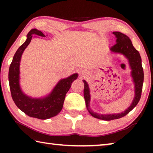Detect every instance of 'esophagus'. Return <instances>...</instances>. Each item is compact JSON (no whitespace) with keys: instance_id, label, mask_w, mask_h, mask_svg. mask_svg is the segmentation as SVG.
<instances>
[{"instance_id":"1","label":"esophagus","mask_w":153,"mask_h":153,"mask_svg":"<svg viewBox=\"0 0 153 153\" xmlns=\"http://www.w3.org/2000/svg\"><path fill=\"white\" fill-rule=\"evenodd\" d=\"M86 71H81L79 72V75L81 76H82V77H84V76H85L86 75Z\"/></svg>"}]
</instances>
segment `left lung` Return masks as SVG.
Wrapping results in <instances>:
<instances>
[{"label":"left lung","instance_id":"left-lung-1","mask_svg":"<svg viewBox=\"0 0 153 153\" xmlns=\"http://www.w3.org/2000/svg\"><path fill=\"white\" fill-rule=\"evenodd\" d=\"M113 33L117 37V41H116L117 43L115 45L111 46V50L113 52H115V53L123 54L129 59V65H130L131 69H132L131 76H132L134 83H135L136 93L132 104L124 112L120 114H113V115H100V114L94 113L89 107V88L88 86L87 82L85 80H83V82L84 83V97L85 101H86L87 110L88 111L90 115L94 117L106 121H110L123 117L136 107L141 98L142 85H143L144 82V71L142 66V60L139 52L134 47L130 39L126 35L120 32H114Z\"/></svg>","mask_w":153,"mask_h":153}]
</instances>
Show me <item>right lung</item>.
Returning a JSON list of instances; mask_svg holds the SVG:
<instances>
[{
	"mask_svg": "<svg viewBox=\"0 0 153 153\" xmlns=\"http://www.w3.org/2000/svg\"><path fill=\"white\" fill-rule=\"evenodd\" d=\"M45 37L40 31L32 29L27 35V40L17 49L9 67V82L11 97L15 105L28 116L40 120H46L55 117L61 111L65 95L71 86V83L77 79L78 75L75 74L66 79L61 80L50 95L42 99L31 98L22 92L19 84V62L23 52L30 43L32 36Z\"/></svg>",
	"mask_w": 153,
	"mask_h": 153,
	"instance_id": "add662e5",
	"label": "right lung"
}]
</instances>
